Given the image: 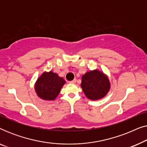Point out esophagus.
Wrapping results in <instances>:
<instances>
[{"label":"esophagus","mask_w":147,"mask_h":147,"mask_svg":"<svg viewBox=\"0 0 147 147\" xmlns=\"http://www.w3.org/2000/svg\"><path fill=\"white\" fill-rule=\"evenodd\" d=\"M76 79H74V80H72V81H70V82H69V84H76Z\"/></svg>","instance_id":"34e87169"}]
</instances>
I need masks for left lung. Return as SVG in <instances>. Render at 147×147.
Masks as SVG:
<instances>
[{
    "label": "left lung",
    "instance_id": "1",
    "mask_svg": "<svg viewBox=\"0 0 147 147\" xmlns=\"http://www.w3.org/2000/svg\"><path fill=\"white\" fill-rule=\"evenodd\" d=\"M81 87L88 99L98 100L103 98L109 92L110 82L106 74L94 69L82 76Z\"/></svg>",
    "mask_w": 147,
    "mask_h": 147
}]
</instances>
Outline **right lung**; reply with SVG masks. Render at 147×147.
Returning <instances> with one entry per match:
<instances>
[{"label": "right lung", "mask_w": 147, "mask_h": 147, "mask_svg": "<svg viewBox=\"0 0 147 147\" xmlns=\"http://www.w3.org/2000/svg\"><path fill=\"white\" fill-rule=\"evenodd\" d=\"M65 84L63 78L52 71H45L38 78L35 84L37 96L44 100H55L60 90Z\"/></svg>", "instance_id": "add662e5"}]
</instances>
